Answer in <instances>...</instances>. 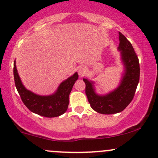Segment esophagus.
Segmentation results:
<instances>
[{"mask_svg": "<svg viewBox=\"0 0 158 158\" xmlns=\"http://www.w3.org/2000/svg\"><path fill=\"white\" fill-rule=\"evenodd\" d=\"M86 72H87V70L85 66H79V67L78 68V73H79V75L80 76V77H83V76H85V73H86Z\"/></svg>", "mask_w": 158, "mask_h": 158, "instance_id": "obj_1", "label": "esophagus"}]
</instances>
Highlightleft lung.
<instances>
[{
    "label": "left lung",
    "instance_id": "1",
    "mask_svg": "<svg viewBox=\"0 0 158 158\" xmlns=\"http://www.w3.org/2000/svg\"><path fill=\"white\" fill-rule=\"evenodd\" d=\"M119 45L121 59L124 71L120 84L115 90L105 95L96 93L94 81L84 78L85 94L90 107L98 113L114 114L120 113L126 108L133 99L137 86L139 82V60L130 42L119 32Z\"/></svg>",
    "mask_w": 158,
    "mask_h": 158
}]
</instances>
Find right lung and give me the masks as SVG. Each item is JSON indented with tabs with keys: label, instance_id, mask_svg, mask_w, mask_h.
I'll return each mask as SVG.
<instances>
[{
	"label": "right lung",
	"instance_id": "1",
	"mask_svg": "<svg viewBox=\"0 0 158 158\" xmlns=\"http://www.w3.org/2000/svg\"><path fill=\"white\" fill-rule=\"evenodd\" d=\"M13 72L18 94L23 104L32 113L47 118L57 117L65 113L69 104V95L79 77L77 72L62 81L54 94L48 96L37 95L25 87L19 77L15 61Z\"/></svg>",
	"mask_w": 158,
	"mask_h": 158
}]
</instances>
